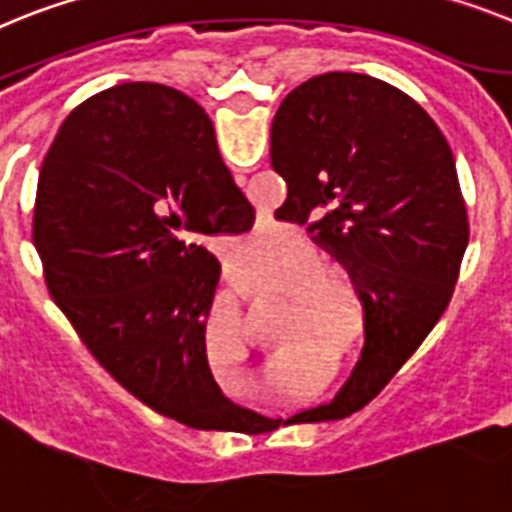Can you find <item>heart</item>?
<instances>
[{
  "label": "heart",
  "mask_w": 512,
  "mask_h": 512,
  "mask_svg": "<svg viewBox=\"0 0 512 512\" xmlns=\"http://www.w3.org/2000/svg\"><path fill=\"white\" fill-rule=\"evenodd\" d=\"M331 272L334 266L329 256L316 246H305L298 259L277 272L279 287L300 298V305H303L295 321V331H292V342L310 334H321L334 339L339 347L349 349L365 334L368 310H365L362 292L357 290L355 282H347V279L326 282ZM321 336H313L285 360L274 362L272 386L279 393L313 391L321 375L334 365L336 347Z\"/></svg>",
  "instance_id": "b5f03b06"
}]
</instances>
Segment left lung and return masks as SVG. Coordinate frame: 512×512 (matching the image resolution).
<instances>
[{"instance_id":"obj_1","label":"left lung","mask_w":512,"mask_h":512,"mask_svg":"<svg viewBox=\"0 0 512 512\" xmlns=\"http://www.w3.org/2000/svg\"><path fill=\"white\" fill-rule=\"evenodd\" d=\"M269 155L287 183L277 220L308 225L368 310L344 386L287 422L344 419L381 393L451 300L469 240L453 152L399 87L326 72L282 100Z\"/></svg>"}]
</instances>
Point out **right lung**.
I'll return each instance as SVG.
<instances>
[{
	"mask_svg": "<svg viewBox=\"0 0 512 512\" xmlns=\"http://www.w3.org/2000/svg\"><path fill=\"white\" fill-rule=\"evenodd\" d=\"M253 207L189 95L124 82L61 124L41 165L33 240L82 344L142 404L194 430L272 425L227 399L207 362L214 235Z\"/></svg>",
	"mask_w": 512,
	"mask_h": 512,
	"instance_id": "obj_1",
	"label": "right lung"
}]
</instances>
